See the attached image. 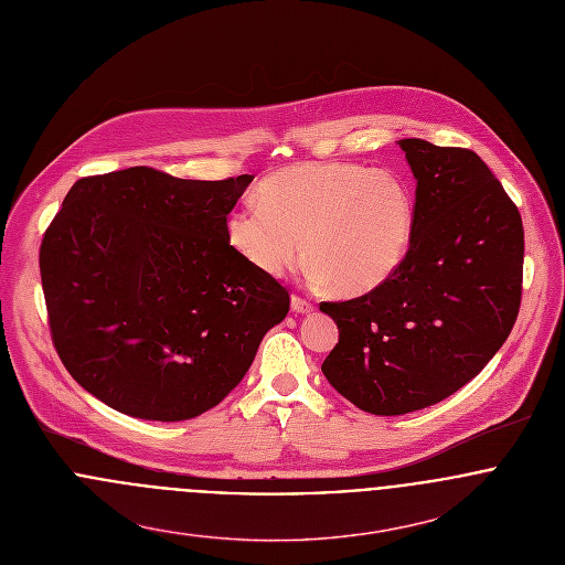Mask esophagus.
Instances as JSON below:
<instances>
[{"label":"esophagus","instance_id":"obj_1","mask_svg":"<svg viewBox=\"0 0 565 565\" xmlns=\"http://www.w3.org/2000/svg\"><path fill=\"white\" fill-rule=\"evenodd\" d=\"M291 311L294 313H311V311H316V305L300 296H291Z\"/></svg>","mask_w":565,"mask_h":565}]
</instances>
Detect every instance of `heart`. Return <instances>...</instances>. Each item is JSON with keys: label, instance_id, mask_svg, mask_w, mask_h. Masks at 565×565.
Listing matches in <instances>:
<instances>
[{"label": "heart", "instance_id": "b5f03b06", "mask_svg": "<svg viewBox=\"0 0 565 565\" xmlns=\"http://www.w3.org/2000/svg\"><path fill=\"white\" fill-rule=\"evenodd\" d=\"M415 220V195L398 173L300 162L269 173L258 184V204L228 213L226 239L271 278L291 271L307 252L316 282L363 296L403 265Z\"/></svg>", "mask_w": 565, "mask_h": 565}]
</instances>
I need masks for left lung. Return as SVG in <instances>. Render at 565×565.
Segmentation results:
<instances>
[{"instance_id":"8db88e82","label":"left lung","mask_w":565,"mask_h":565,"mask_svg":"<svg viewBox=\"0 0 565 565\" xmlns=\"http://www.w3.org/2000/svg\"><path fill=\"white\" fill-rule=\"evenodd\" d=\"M398 146L417 180L406 258L379 289L320 305L339 328L323 376L374 415L441 403L470 383L522 300V217L481 157L422 139Z\"/></svg>"}]
</instances>
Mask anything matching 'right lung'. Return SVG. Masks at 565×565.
Instances as JSON below:
<instances>
[{
  "label": "right lung",
  "instance_id": "right-lung-1",
  "mask_svg": "<svg viewBox=\"0 0 565 565\" xmlns=\"http://www.w3.org/2000/svg\"><path fill=\"white\" fill-rule=\"evenodd\" d=\"M254 175L182 180L152 167L81 178L39 252L54 348L110 408L180 422L222 403L289 291L226 239Z\"/></svg>",
  "mask_w": 565,
  "mask_h": 565
}]
</instances>
